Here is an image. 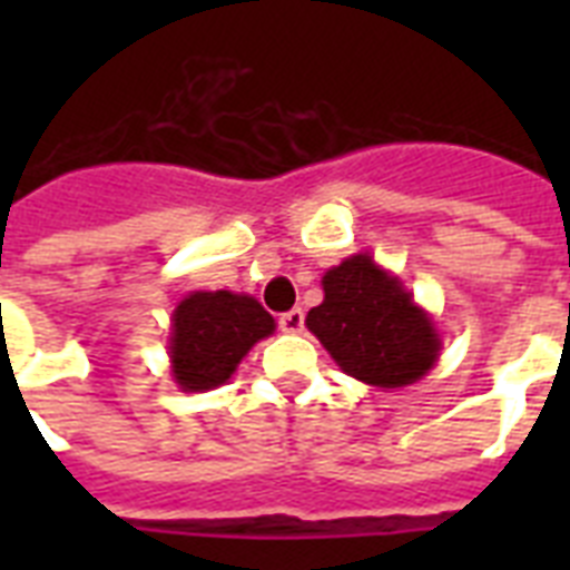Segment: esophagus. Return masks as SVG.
<instances>
[{
    "mask_svg": "<svg viewBox=\"0 0 570 570\" xmlns=\"http://www.w3.org/2000/svg\"><path fill=\"white\" fill-rule=\"evenodd\" d=\"M277 325H281V331H286V334H298V331L304 328V311L302 307H293V311L281 313Z\"/></svg>",
    "mask_w": 570,
    "mask_h": 570,
    "instance_id": "34e87169",
    "label": "esophagus"
}]
</instances>
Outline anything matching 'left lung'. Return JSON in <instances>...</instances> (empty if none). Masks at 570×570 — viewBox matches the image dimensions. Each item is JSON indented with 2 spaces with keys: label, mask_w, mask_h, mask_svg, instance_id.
Returning a JSON list of instances; mask_svg holds the SVG:
<instances>
[{
  "label": "left lung",
  "mask_w": 570,
  "mask_h": 570,
  "mask_svg": "<svg viewBox=\"0 0 570 570\" xmlns=\"http://www.w3.org/2000/svg\"><path fill=\"white\" fill-rule=\"evenodd\" d=\"M322 289L325 298L307 313L304 325L343 373L393 390L432 370L441 352L432 316L370 254H355L328 268Z\"/></svg>",
  "instance_id": "left-lung-1"
}]
</instances>
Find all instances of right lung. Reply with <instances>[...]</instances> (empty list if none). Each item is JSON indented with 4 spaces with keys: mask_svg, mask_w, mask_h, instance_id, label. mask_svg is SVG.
Returning <instances> with one entry per match:
<instances>
[{
    "mask_svg": "<svg viewBox=\"0 0 570 570\" xmlns=\"http://www.w3.org/2000/svg\"><path fill=\"white\" fill-rule=\"evenodd\" d=\"M275 331V320L250 295H186L171 320V375L183 390L204 393L230 379L254 343Z\"/></svg>",
    "mask_w": 570,
    "mask_h": 570,
    "instance_id": "obj_1",
    "label": "right lung"
}]
</instances>
